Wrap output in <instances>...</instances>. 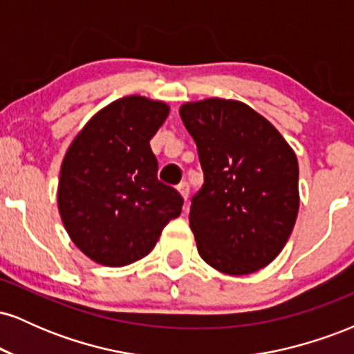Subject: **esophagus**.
Here are the masks:
<instances>
[{"label": "esophagus", "instance_id": "1", "mask_svg": "<svg viewBox=\"0 0 354 354\" xmlns=\"http://www.w3.org/2000/svg\"><path fill=\"white\" fill-rule=\"evenodd\" d=\"M178 191H180V194L183 196V200H188V196H189V185L186 181H183V183H180V185H178Z\"/></svg>", "mask_w": 354, "mask_h": 354}]
</instances>
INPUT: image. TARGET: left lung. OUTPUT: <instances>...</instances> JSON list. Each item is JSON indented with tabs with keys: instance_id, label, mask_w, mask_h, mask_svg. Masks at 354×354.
<instances>
[{
	"instance_id": "obj_1",
	"label": "left lung",
	"mask_w": 354,
	"mask_h": 354,
	"mask_svg": "<svg viewBox=\"0 0 354 354\" xmlns=\"http://www.w3.org/2000/svg\"><path fill=\"white\" fill-rule=\"evenodd\" d=\"M183 123L205 174L191 200L198 253L221 273L243 276L281 253L299 209L298 160L265 116L241 101L185 103Z\"/></svg>"
}]
</instances>
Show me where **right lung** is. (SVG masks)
I'll use <instances>...</instances> for the list:
<instances>
[{
    "label": "right lung",
    "mask_w": 354,
    "mask_h": 354,
    "mask_svg": "<svg viewBox=\"0 0 354 354\" xmlns=\"http://www.w3.org/2000/svg\"><path fill=\"white\" fill-rule=\"evenodd\" d=\"M169 106L124 96L100 109L73 140L61 165L58 208L71 241L95 263L126 266L145 258L183 198L158 180L149 140Z\"/></svg>",
    "instance_id": "add662e5"
}]
</instances>
